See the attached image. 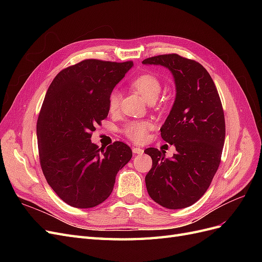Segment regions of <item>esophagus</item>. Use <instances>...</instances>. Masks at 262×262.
Returning a JSON list of instances; mask_svg holds the SVG:
<instances>
[{
    "instance_id": "34e87169",
    "label": "esophagus",
    "mask_w": 262,
    "mask_h": 262,
    "mask_svg": "<svg viewBox=\"0 0 262 262\" xmlns=\"http://www.w3.org/2000/svg\"><path fill=\"white\" fill-rule=\"evenodd\" d=\"M132 152H133V153H136V154H142V153H143V152H144V150H143V149H142L141 147H137V146H133V147H132Z\"/></svg>"
}]
</instances>
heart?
<instances>
[{
  "label": "heart",
  "instance_id": "obj_1",
  "mask_svg": "<svg viewBox=\"0 0 262 262\" xmlns=\"http://www.w3.org/2000/svg\"><path fill=\"white\" fill-rule=\"evenodd\" d=\"M131 87L137 91L146 101L156 100L162 91V84L158 77L150 73L140 74L131 81ZM120 95L118 91H113L108 98V107L110 112H116L119 107ZM152 123L147 120H134L126 123L123 128L124 136L134 143H142L147 138Z\"/></svg>",
  "mask_w": 262,
  "mask_h": 262
}]
</instances>
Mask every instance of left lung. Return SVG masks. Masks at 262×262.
I'll return each mask as SVG.
<instances>
[{
	"label": "left lung",
	"instance_id": "8db88e82",
	"mask_svg": "<svg viewBox=\"0 0 262 262\" xmlns=\"http://www.w3.org/2000/svg\"><path fill=\"white\" fill-rule=\"evenodd\" d=\"M169 69L176 83V99L161 128V136L177 153L148 147L152 168L145 176L149 196L162 207L176 210L195 203L209 189L221 163L225 118L216 86L199 62L177 53L142 61Z\"/></svg>",
	"mask_w": 262,
	"mask_h": 262
}]
</instances>
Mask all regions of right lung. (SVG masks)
<instances>
[{
  "instance_id": "1",
  "label": "right lung",
  "mask_w": 262,
  "mask_h": 262,
  "mask_svg": "<svg viewBox=\"0 0 262 262\" xmlns=\"http://www.w3.org/2000/svg\"><path fill=\"white\" fill-rule=\"evenodd\" d=\"M132 66L86 59L60 71L47 91L37 121L39 162L47 182L71 207L104 202L131 160L123 142L99 147L91 138L108 116L110 93Z\"/></svg>"
}]
</instances>
